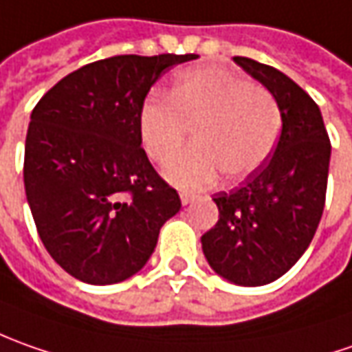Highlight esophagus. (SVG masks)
I'll use <instances>...</instances> for the list:
<instances>
[{
    "label": "esophagus",
    "instance_id": "1",
    "mask_svg": "<svg viewBox=\"0 0 352 352\" xmlns=\"http://www.w3.org/2000/svg\"><path fill=\"white\" fill-rule=\"evenodd\" d=\"M181 202H183V204L192 202V195H188V192H181Z\"/></svg>",
    "mask_w": 352,
    "mask_h": 352
}]
</instances>
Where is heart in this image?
<instances>
[{"label": "heart", "instance_id": "obj_1", "mask_svg": "<svg viewBox=\"0 0 352 352\" xmlns=\"http://www.w3.org/2000/svg\"><path fill=\"white\" fill-rule=\"evenodd\" d=\"M280 128L273 93L214 66L179 72L167 95L152 91L138 113L140 142L155 164L173 160L193 132L195 148L165 167L167 181L185 190L208 187L220 173L230 183L257 173Z\"/></svg>", "mask_w": 352, "mask_h": 352}]
</instances>
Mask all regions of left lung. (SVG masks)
I'll list each match as a JSON object with an SVG mask.
<instances>
[{"label":"left lung","mask_w":352,"mask_h":352,"mask_svg":"<svg viewBox=\"0 0 352 352\" xmlns=\"http://www.w3.org/2000/svg\"><path fill=\"white\" fill-rule=\"evenodd\" d=\"M278 104L283 130L273 157L243 185L216 192L218 222L202 241L226 280L263 286L280 278L308 249L325 206L331 142L320 107L276 67L236 56Z\"/></svg>","instance_id":"1"}]
</instances>
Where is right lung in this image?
I'll use <instances>...</instances> for the list:
<instances>
[{"instance_id":"obj_1","label":"right lung","mask_w":352,"mask_h":352,"mask_svg":"<svg viewBox=\"0 0 352 352\" xmlns=\"http://www.w3.org/2000/svg\"><path fill=\"white\" fill-rule=\"evenodd\" d=\"M197 54L113 56L60 79L32 109L25 192L50 257L87 285L136 274L181 199L142 148L138 113L165 69Z\"/></svg>"}]
</instances>
